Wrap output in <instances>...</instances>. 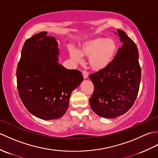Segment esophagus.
<instances>
[{
	"label": "esophagus",
	"mask_w": 158,
	"mask_h": 158,
	"mask_svg": "<svg viewBox=\"0 0 158 158\" xmlns=\"http://www.w3.org/2000/svg\"><path fill=\"white\" fill-rule=\"evenodd\" d=\"M83 73V78L84 79H87L88 77V73L86 71V70H83L82 72Z\"/></svg>",
	"instance_id": "1"
}]
</instances>
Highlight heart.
<instances>
[{
	"mask_svg": "<svg viewBox=\"0 0 158 158\" xmlns=\"http://www.w3.org/2000/svg\"><path fill=\"white\" fill-rule=\"evenodd\" d=\"M118 45L115 40L98 36L86 41L80 46L79 52L69 48L70 57L77 62H81L82 56L89 57V64L92 69L100 70L109 65L117 55Z\"/></svg>",
	"mask_w": 158,
	"mask_h": 158,
	"instance_id": "heart-1",
	"label": "heart"
}]
</instances>
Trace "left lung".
I'll use <instances>...</instances> for the list:
<instances>
[{
	"label": "left lung",
	"instance_id": "obj_1",
	"mask_svg": "<svg viewBox=\"0 0 158 158\" xmlns=\"http://www.w3.org/2000/svg\"><path fill=\"white\" fill-rule=\"evenodd\" d=\"M117 33L123 45L117 50L115 59L89 75L94 85L90 106L97 115L106 118L122 115L132 106L141 79L136 45L122 30H117Z\"/></svg>",
	"mask_w": 158,
	"mask_h": 158
}]
</instances>
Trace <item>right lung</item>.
Returning a JSON list of instances; mask_svg holds the SVG:
<instances>
[{
	"label": "right lung",
	"instance_id": "right-lung-1",
	"mask_svg": "<svg viewBox=\"0 0 158 158\" xmlns=\"http://www.w3.org/2000/svg\"><path fill=\"white\" fill-rule=\"evenodd\" d=\"M41 32L23 45L16 70L19 98L28 111L40 119L62 117L70 94L83 81L82 73L65 69L58 62V42Z\"/></svg>",
	"mask_w": 158,
	"mask_h": 158
}]
</instances>
